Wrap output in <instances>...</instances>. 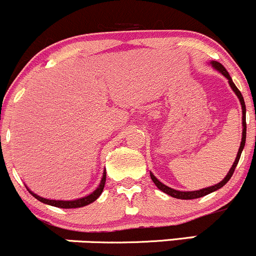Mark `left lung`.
Masks as SVG:
<instances>
[{"instance_id":"left-lung-1","label":"left lung","mask_w":256,"mask_h":256,"mask_svg":"<svg viewBox=\"0 0 256 256\" xmlns=\"http://www.w3.org/2000/svg\"><path fill=\"white\" fill-rule=\"evenodd\" d=\"M212 66L215 68L216 70H219L220 73H222V76H224L225 78H226L228 80H229V84L230 87H232V90H234L235 94L238 96V98H239L240 100V104H242V143H240V148L239 150H238V156L236 158H235V162L232 163V168H230L229 173L226 174V176H225L224 179H222L220 183L215 184V186H208V188H203L200 189V190H194V192H180V190H176V189L173 188H169V186H166V184H163L162 182H159L158 179L156 178V176H153V174L150 173V178L152 180H153V183L156 184V188L160 189L162 192H164L166 194H168V196H173V198H176V199H196V198H202V196H206V194H210L213 193V192L218 190V189H220L222 186H224L225 184L229 182V179L232 178V173H234L235 168H236L238 163H239V159H240V156H242V149H244V146H245V139H246V122H245V114H246V108H245V102H244V98H242V93H240V90H238L236 86L234 84V82H232V77L229 76V73H228V70H225L224 66L220 64L219 62H216V60H213V62H210Z\"/></svg>"}]
</instances>
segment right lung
Here are the masks:
<instances>
[{
	"mask_svg": "<svg viewBox=\"0 0 256 256\" xmlns=\"http://www.w3.org/2000/svg\"><path fill=\"white\" fill-rule=\"evenodd\" d=\"M104 184H106V172L103 173V178H102V180H100V184L98 186V188L96 189V190L93 192L92 194L84 196V198L76 199V200H50V199L42 198V196H37V194L32 193L30 189H28V190H30V193H31L32 196H34V198L37 199V200L42 202V203L48 204V206H57V208L72 209V208H82V206H88V204L93 203V202H94L96 199H97L98 196H100V194H102L103 188H104Z\"/></svg>",
	"mask_w": 256,
	"mask_h": 256,
	"instance_id": "obj_1",
	"label": "right lung"
}]
</instances>
